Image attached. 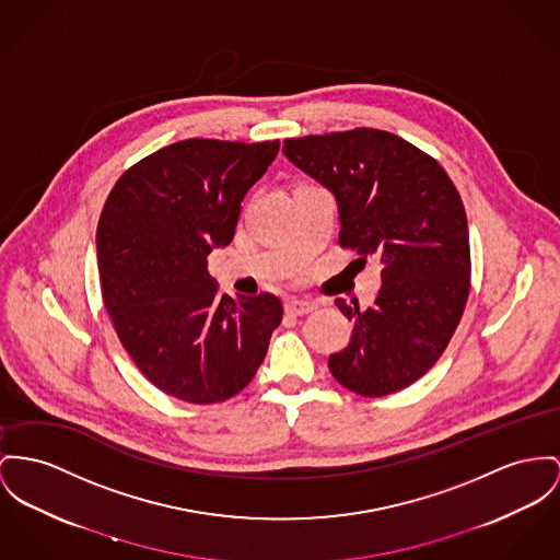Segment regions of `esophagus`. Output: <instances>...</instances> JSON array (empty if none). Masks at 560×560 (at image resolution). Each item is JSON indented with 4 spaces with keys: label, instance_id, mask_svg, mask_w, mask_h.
<instances>
[{
    "label": "esophagus",
    "instance_id": "obj_1",
    "mask_svg": "<svg viewBox=\"0 0 560 560\" xmlns=\"http://www.w3.org/2000/svg\"><path fill=\"white\" fill-rule=\"evenodd\" d=\"M316 307H318V303L312 301V299H291V301L287 303V312H289L291 316H305V314L314 312Z\"/></svg>",
    "mask_w": 560,
    "mask_h": 560
}]
</instances>
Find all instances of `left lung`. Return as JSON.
<instances>
[{
    "instance_id": "obj_1",
    "label": "left lung",
    "mask_w": 560,
    "mask_h": 560,
    "mask_svg": "<svg viewBox=\"0 0 560 560\" xmlns=\"http://www.w3.org/2000/svg\"><path fill=\"white\" fill-rule=\"evenodd\" d=\"M282 152L334 192L339 246L382 262L368 310L336 299L354 327L329 370L363 397L410 386L444 354L469 298V229L458 190L433 156L380 129L293 138Z\"/></svg>"
}]
</instances>
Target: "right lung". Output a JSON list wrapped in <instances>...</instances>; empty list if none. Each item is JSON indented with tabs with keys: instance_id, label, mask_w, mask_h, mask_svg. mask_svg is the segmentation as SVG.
Wrapping results in <instances>:
<instances>
[{
	"instance_id": "right-lung-1",
	"label": "right lung",
	"mask_w": 560,
	"mask_h": 560,
	"mask_svg": "<svg viewBox=\"0 0 560 560\" xmlns=\"http://www.w3.org/2000/svg\"><path fill=\"white\" fill-rule=\"evenodd\" d=\"M278 149L183 140L129 167L106 199L104 305L136 368L165 395L197 406L237 395L282 323L276 295H221L208 273V255L233 240L242 199Z\"/></svg>"
}]
</instances>
